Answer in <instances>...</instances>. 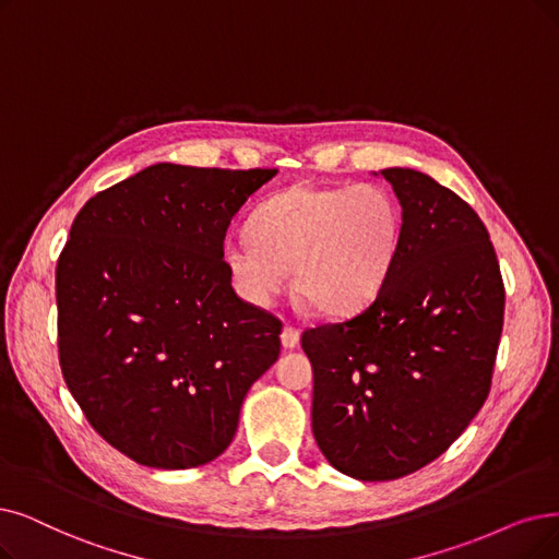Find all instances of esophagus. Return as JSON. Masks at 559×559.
Segmentation results:
<instances>
[{"instance_id": "obj_1", "label": "esophagus", "mask_w": 559, "mask_h": 559, "mask_svg": "<svg viewBox=\"0 0 559 559\" xmlns=\"http://www.w3.org/2000/svg\"><path fill=\"white\" fill-rule=\"evenodd\" d=\"M280 340H282V346H284L286 350H292V348H296L298 342H300V332H298L296 328H292V325H284Z\"/></svg>"}]
</instances>
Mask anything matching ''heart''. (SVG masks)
Masks as SVG:
<instances>
[{"instance_id":"heart-1","label":"heart","mask_w":559,"mask_h":559,"mask_svg":"<svg viewBox=\"0 0 559 559\" xmlns=\"http://www.w3.org/2000/svg\"><path fill=\"white\" fill-rule=\"evenodd\" d=\"M401 245V209L381 186H292L259 204L250 231L222 248L236 294L271 307L294 267L296 292L323 317H348L381 292Z\"/></svg>"}]
</instances>
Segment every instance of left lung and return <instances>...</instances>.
I'll return each instance as SVG.
<instances>
[{
  "label": "left lung",
  "mask_w": 559,
  "mask_h": 559,
  "mask_svg": "<svg viewBox=\"0 0 559 559\" xmlns=\"http://www.w3.org/2000/svg\"><path fill=\"white\" fill-rule=\"evenodd\" d=\"M401 204V245L355 317L302 332L314 369L311 431L328 463L388 481L438 459L490 390L504 317L500 265L479 215L431 176L373 171Z\"/></svg>",
  "instance_id": "obj_1"
}]
</instances>
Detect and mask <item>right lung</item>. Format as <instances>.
Segmentation results:
<instances>
[{
	"instance_id": "add662e5",
	"label": "right lung",
	"mask_w": 559,
	"mask_h": 559,
	"mask_svg": "<svg viewBox=\"0 0 559 559\" xmlns=\"http://www.w3.org/2000/svg\"><path fill=\"white\" fill-rule=\"evenodd\" d=\"M275 174L158 163L73 222L57 263L61 373L88 424L140 465L217 459L280 357L282 323L242 302L222 263L234 215Z\"/></svg>"
}]
</instances>
